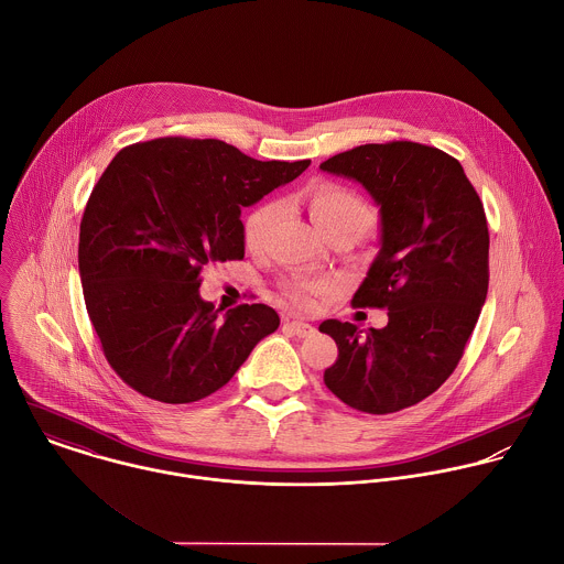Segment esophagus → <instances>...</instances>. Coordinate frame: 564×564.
<instances>
[{
	"mask_svg": "<svg viewBox=\"0 0 564 564\" xmlns=\"http://www.w3.org/2000/svg\"><path fill=\"white\" fill-rule=\"evenodd\" d=\"M285 329H290V332L296 334L299 338H307V336H314V334H316V329H314L312 325L301 323V321H288V323H285Z\"/></svg>",
	"mask_w": 564,
	"mask_h": 564,
	"instance_id": "1",
	"label": "esophagus"
}]
</instances>
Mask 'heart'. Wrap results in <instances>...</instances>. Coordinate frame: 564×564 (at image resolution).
Listing matches in <instances>:
<instances>
[{
  "label": "heart",
  "instance_id": "obj_1",
  "mask_svg": "<svg viewBox=\"0 0 564 564\" xmlns=\"http://www.w3.org/2000/svg\"><path fill=\"white\" fill-rule=\"evenodd\" d=\"M310 215L314 224L327 235L336 228H351L358 235L367 232L373 224V213L360 195L354 191L323 182L310 193ZM281 215L279 202H263L252 208L243 219V241L250 250H261L268 243L272 226ZM334 281L329 279H305L290 276L281 283V299L296 312H312L321 296L334 292Z\"/></svg>",
  "mask_w": 564,
  "mask_h": 564
}]
</instances>
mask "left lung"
I'll use <instances>...</instances> for the list:
<instances>
[{
  "mask_svg": "<svg viewBox=\"0 0 564 564\" xmlns=\"http://www.w3.org/2000/svg\"><path fill=\"white\" fill-rule=\"evenodd\" d=\"M321 169L358 180L380 206L382 248L351 303L389 310L387 327L367 334L336 318L321 323L338 345L323 380L356 411L409 409L457 369L486 303L484 204L459 160L411 140L360 144Z\"/></svg>",
  "mask_w": 564,
  "mask_h": 564,
  "instance_id": "obj_1",
  "label": "left lung"
}]
</instances>
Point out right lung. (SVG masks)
Masks as SVG:
<instances>
[{
    "instance_id": "right-lung-1",
    "label": "right lung",
    "mask_w": 564,
    "mask_h": 564,
    "mask_svg": "<svg viewBox=\"0 0 564 564\" xmlns=\"http://www.w3.org/2000/svg\"><path fill=\"white\" fill-rule=\"evenodd\" d=\"M310 160L261 162L215 138H155L116 153L78 235L85 307L118 378L144 398L191 404L221 389L279 314L243 303L221 318L199 296L206 265L243 259L241 208Z\"/></svg>"
}]
</instances>
